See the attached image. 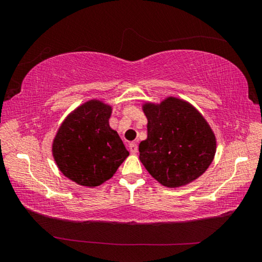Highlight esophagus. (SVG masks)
I'll return each instance as SVG.
<instances>
[{
  "mask_svg": "<svg viewBox=\"0 0 262 262\" xmlns=\"http://www.w3.org/2000/svg\"><path fill=\"white\" fill-rule=\"evenodd\" d=\"M129 150L133 155L137 152V144L135 143V142H132V143H129Z\"/></svg>",
  "mask_w": 262,
  "mask_h": 262,
  "instance_id": "34e87169",
  "label": "esophagus"
}]
</instances>
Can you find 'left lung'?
I'll return each mask as SVG.
<instances>
[{
    "label": "left lung",
    "instance_id": "obj_1",
    "mask_svg": "<svg viewBox=\"0 0 262 262\" xmlns=\"http://www.w3.org/2000/svg\"><path fill=\"white\" fill-rule=\"evenodd\" d=\"M148 136L139 145L140 161L159 184L177 188L196 180L214 161L216 137L192 104L167 97L144 103Z\"/></svg>",
    "mask_w": 262,
    "mask_h": 262
}]
</instances>
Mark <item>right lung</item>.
I'll use <instances>...</instances> for the list:
<instances>
[{"label":"right lung","mask_w":262,"mask_h":262,"mask_svg":"<svg viewBox=\"0 0 262 262\" xmlns=\"http://www.w3.org/2000/svg\"><path fill=\"white\" fill-rule=\"evenodd\" d=\"M111 114L112 106L91 99L69 113L57 129L53 157L63 176L77 185L104 184L129 156L120 136L110 127Z\"/></svg>","instance_id":"right-lung-1"}]
</instances>
